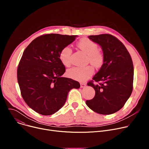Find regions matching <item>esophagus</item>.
Masks as SVG:
<instances>
[{
    "instance_id": "esophagus-1",
    "label": "esophagus",
    "mask_w": 149,
    "mask_h": 149,
    "mask_svg": "<svg viewBox=\"0 0 149 149\" xmlns=\"http://www.w3.org/2000/svg\"><path fill=\"white\" fill-rule=\"evenodd\" d=\"M86 86V84H85L84 82L80 83V87H81V88H84V87H85Z\"/></svg>"
}]
</instances>
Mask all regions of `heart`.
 Segmentation results:
<instances>
[{
  "mask_svg": "<svg viewBox=\"0 0 149 149\" xmlns=\"http://www.w3.org/2000/svg\"><path fill=\"white\" fill-rule=\"evenodd\" d=\"M78 48L88 56V62L94 67H100L104 62V55L98 50V45L96 42L88 38H83L78 44ZM71 48L67 45L63 47L59 52V59L62 64L65 67L71 65L72 55ZM94 68L91 65L84 67H74L67 71L68 77L79 81H84L92 75L94 73Z\"/></svg>",
  "mask_w": 149,
  "mask_h": 149,
  "instance_id": "heart-1",
  "label": "heart"
}]
</instances>
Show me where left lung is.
Returning a JSON list of instances; mask_svg holds the SVG:
<instances>
[{
    "label": "left lung",
    "instance_id": "obj_1",
    "mask_svg": "<svg viewBox=\"0 0 149 149\" xmlns=\"http://www.w3.org/2000/svg\"><path fill=\"white\" fill-rule=\"evenodd\" d=\"M88 38L101 47L104 59L98 72L87 83L94 88L95 94L93 99L86 101V104L95 113L111 114L123 107L133 91V61L125 47L116 36L105 33Z\"/></svg>",
    "mask_w": 149,
    "mask_h": 149
}]
</instances>
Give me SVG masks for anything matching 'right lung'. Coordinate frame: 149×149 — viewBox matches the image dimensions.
I'll list each match as a JSON object with an SVG mask.
<instances>
[{"instance_id": "right-lung-1", "label": "right lung", "mask_w": 149, "mask_h": 149, "mask_svg": "<svg viewBox=\"0 0 149 149\" xmlns=\"http://www.w3.org/2000/svg\"><path fill=\"white\" fill-rule=\"evenodd\" d=\"M77 35L44 34L33 39L25 49L17 70L22 97L30 108L43 116L58 111L64 105L69 91L79 83L62 77L65 67L60 59L62 48Z\"/></svg>"}]
</instances>
